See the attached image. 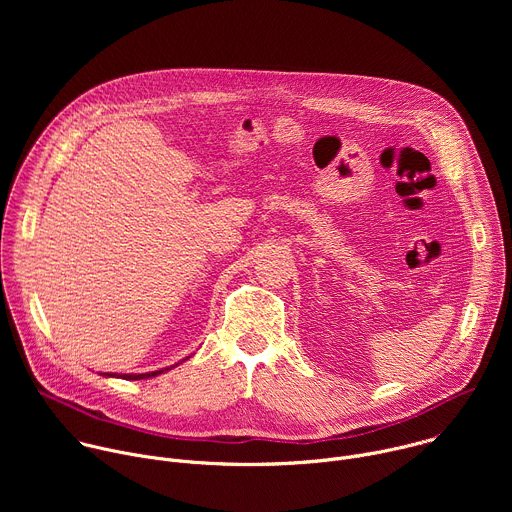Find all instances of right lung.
I'll return each instance as SVG.
<instances>
[{
    "instance_id": "obj_1",
    "label": "right lung",
    "mask_w": 512,
    "mask_h": 512,
    "mask_svg": "<svg viewBox=\"0 0 512 512\" xmlns=\"http://www.w3.org/2000/svg\"><path fill=\"white\" fill-rule=\"evenodd\" d=\"M186 358H190V356H186ZM186 358H184V360H186ZM184 360H180V362H184ZM180 362H176V364H172V367H166V369H162V371H154V373H143V375H117V373H115V375H109V373H107L105 377H117V379L121 377V379H125V381H139V379H150V377H158V375H162V373H166V371H172L174 367H178V364H180Z\"/></svg>"
}]
</instances>
